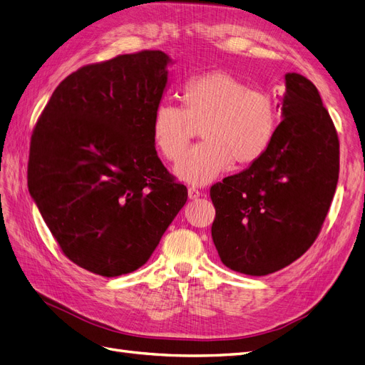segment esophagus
Returning a JSON list of instances; mask_svg holds the SVG:
<instances>
[{"mask_svg":"<svg viewBox=\"0 0 365 365\" xmlns=\"http://www.w3.org/2000/svg\"><path fill=\"white\" fill-rule=\"evenodd\" d=\"M202 193L197 190V189H195V187H189V197L190 200H196V197H200Z\"/></svg>","mask_w":365,"mask_h":365,"instance_id":"esophagus-1","label":"esophagus"}]
</instances>
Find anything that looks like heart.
Masks as SVG:
<instances>
[{
	"label": "heart",
	"mask_w": 365,
	"mask_h": 365,
	"mask_svg": "<svg viewBox=\"0 0 365 365\" xmlns=\"http://www.w3.org/2000/svg\"><path fill=\"white\" fill-rule=\"evenodd\" d=\"M193 128L204 140L176 165V175L190 184H207L235 165L256 163L268 150L279 128L271 94L251 90L225 71H207L187 81L181 108L160 105L150 134L164 160L178 161L189 148Z\"/></svg>",
	"instance_id": "b5f03b06"
}]
</instances>
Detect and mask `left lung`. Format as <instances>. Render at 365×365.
Listing matches in <instances>:
<instances>
[{
  "label": "left lung",
  "instance_id": "left-lung-1",
  "mask_svg": "<svg viewBox=\"0 0 365 365\" xmlns=\"http://www.w3.org/2000/svg\"><path fill=\"white\" fill-rule=\"evenodd\" d=\"M283 120L268 150L210 189L220 260L247 275L288 267L312 247L339 175V140L315 85L288 73Z\"/></svg>",
  "mask_w": 365,
  "mask_h": 365
}]
</instances>
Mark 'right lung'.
<instances>
[{
	"label": "right lung",
	"mask_w": 365,
	"mask_h": 365,
	"mask_svg": "<svg viewBox=\"0 0 365 365\" xmlns=\"http://www.w3.org/2000/svg\"><path fill=\"white\" fill-rule=\"evenodd\" d=\"M169 62L143 50L85 65L33 128L30 195L65 256L102 277L143 267L187 201L150 134Z\"/></svg>",
	"instance_id": "obj_1"
}]
</instances>
